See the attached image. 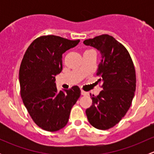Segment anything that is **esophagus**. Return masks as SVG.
<instances>
[{"label": "esophagus", "instance_id": "esophagus-1", "mask_svg": "<svg viewBox=\"0 0 154 154\" xmlns=\"http://www.w3.org/2000/svg\"><path fill=\"white\" fill-rule=\"evenodd\" d=\"M81 94L82 95H88V92H87V91H83V90H82L81 91Z\"/></svg>", "mask_w": 154, "mask_h": 154}]
</instances>
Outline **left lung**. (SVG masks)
Listing matches in <instances>:
<instances>
[{
    "instance_id": "obj_1",
    "label": "left lung",
    "mask_w": 154,
    "mask_h": 154,
    "mask_svg": "<svg viewBox=\"0 0 154 154\" xmlns=\"http://www.w3.org/2000/svg\"><path fill=\"white\" fill-rule=\"evenodd\" d=\"M84 45L98 50L101 62L97 75L103 82V90L91 95L92 104L86 110L88 122L99 130H108L117 125L131 106L136 91V71L128 51L107 34L88 38Z\"/></svg>"
}]
</instances>
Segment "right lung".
<instances>
[{"mask_svg": "<svg viewBox=\"0 0 154 154\" xmlns=\"http://www.w3.org/2000/svg\"><path fill=\"white\" fill-rule=\"evenodd\" d=\"M80 40L54 35L35 38L24 54L19 69L21 96L33 122L46 131L63 128L80 96L77 86L57 91L55 76L63 70V54Z\"/></svg>", "mask_w": 154, "mask_h": 154, "instance_id": "1", "label": "right lung"}]
</instances>
